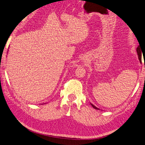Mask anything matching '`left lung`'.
<instances>
[{
	"instance_id": "1",
	"label": "left lung",
	"mask_w": 145,
	"mask_h": 145,
	"mask_svg": "<svg viewBox=\"0 0 145 145\" xmlns=\"http://www.w3.org/2000/svg\"><path fill=\"white\" fill-rule=\"evenodd\" d=\"M140 46H138V48H137V51L138 56V59H139V60H140V62H141V51H142V50H141V47H140ZM142 53H143V52H142ZM91 104V106H93V107H94V108H95V109H97V110L99 109L97 108V107H96V106H94L93 104Z\"/></svg>"
}]
</instances>
